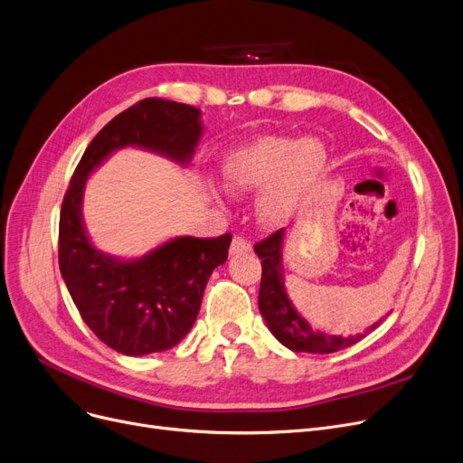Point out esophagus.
I'll return each mask as SVG.
<instances>
[{"label": "esophagus", "mask_w": 463, "mask_h": 463, "mask_svg": "<svg viewBox=\"0 0 463 463\" xmlns=\"http://www.w3.org/2000/svg\"><path fill=\"white\" fill-rule=\"evenodd\" d=\"M231 255H238V253H248V251H251V244L248 242L246 238H242V236H234V240H232V244H231Z\"/></svg>", "instance_id": "1"}]
</instances>
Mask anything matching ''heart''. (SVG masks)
Here are the masks:
<instances>
[{"label": "heart", "instance_id": "1", "mask_svg": "<svg viewBox=\"0 0 463 463\" xmlns=\"http://www.w3.org/2000/svg\"><path fill=\"white\" fill-rule=\"evenodd\" d=\"M327 166V151L314 137L265 136L231 151L221 163V182L232 194L259 189L260 223L281 227L298 212Z\"/></svg>", "mask_w": 463, "mask_h": 463}]
</instances>
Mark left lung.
<instances>
[{"label": "left lung", "mask_w": 463, "mask_h": 463, "mask_svg": "<svg viewBox=\"0 0 463 463\" xmlns=\"http://www.w3.org/2000/svg\"><path fill=\"white\" fill-rule=\"evenodd\" d=\"M284 236L286 231L279 229L263 240V242L255 244V253L259 259H263L260 260L263 276H260L259 289V310L263 314L270 333L286 348L308 354H333L359 343L364 335L348 338L343 335H326L316 331L295 310L284 286V255H281L284 253ZM378 324L371 326L369 329H374Z\"/></svg>", "instance_id": "obj_1"}]
</instances>
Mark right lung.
I'll use <instances>...</instances> for the list:
<instances>
[{
    "mask_svg": "<svg viewBox=\"0 0 463 463\" xmlns=\"http://www.w3.org/2000/svg\"><path fill=\"white\" fill-rule=\"evenodd\" d=\"M200 109L147 98L118 113L96 134L71 175L58 227V265L73 303L90 331L125 355L165 352L194 326L215 267L229 255L231 234L172 238L136 259L96 250L83 223L89 175L125 147L189 165L203 136Z\"/></svg>",
    "mask_w": 463,
    "mask_h": 463,
    "instance_id": "add662e5",
    "label": "right lung"
}]
</instances>
